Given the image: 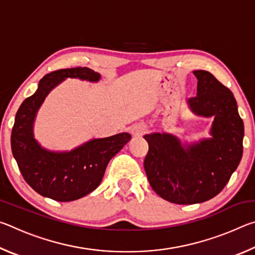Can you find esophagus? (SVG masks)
Instances as JSON below:
<instances>
[{
  "instance_id": "esophagus-1",
  "label": "esophagus",
  "mask_w": 255,
  "mask_h": 255,
  "mask_svg": "<svg viewBox=\"0 0 255 255\" xmlns=\"http://www.w3.org/2000/svg\"><path fill=\"white\" fill-rule=\"evenodd\" d=\"M131 135L135 137L143 136L144 133L147 131V127L144 126V125H135V126L131 127Z\"/></svg>"
}]
</instances>
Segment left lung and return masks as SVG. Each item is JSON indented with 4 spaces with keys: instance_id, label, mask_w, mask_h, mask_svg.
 <instances>
[{
    "instance_id": "8db88e82",
    "label": "left lung",
    "mask_w": 255,
    "mask_h": 255,
    "mask_svg": "<svg viewBox=\"0 0 255 255\" xmlns=\"http://www.w3.org/2000/svg\"><path fill=\"white\" fill-rule=\"evenodd\" d=\"M197 97L188 105L195 114L214 117L211 138L183 148L170 133H150L144 138L148 153L144 167L157 195L178 205L211 199L230 181L243 155L244 124L232 91L211 73L195 71Z\"/></svg>"
}]
</instances>
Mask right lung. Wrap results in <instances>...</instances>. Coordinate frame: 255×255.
I'll return each instance as SVG.
<instances>
[{"mask_svg": "<svg viewBox=\"0 0 255 255\" xmlns=\"http://www.w3.org/2000/svg\"><path fill=\"white\" fill-rule=\"evenodd\" d=\"M66 77L97 82L100 74L88 67H75L45 75L37 91L20 106L11 133L12 154L25 182L39 195L57 201L80 199L97 189L108 163L131 138L128 132L118 133L92 139L65 153L41 148L33 138L34 117L47 94Z\"/></svg>", "mask_w": 255, "mask_h": 255, "instance_id": "obj_1", "label": "right lung"}]
</instances>
